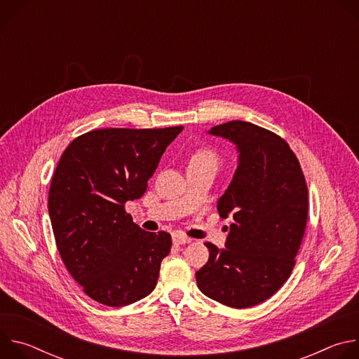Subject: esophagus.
I'll return each instance as SVG.
<instances>
[{"mask_svg":"<svg viewBox=\"0 0 359 359\" xmlns=\"http://www.w3.org/2000/svg\"><path fill=\"white\" fill-rule=\"evenodd\" d=\"M190 241H191L190 237H186L183 234H173V243L175 244H187Z\"/></svg>","mask_w":359,"mask_h":359,"instance_id":"esophagus-1","label":"esophagus"}]
</instances>
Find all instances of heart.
I'll use <instances>...</instances> for the list:
<instances>
[{
    "label": "heart",
    "mask_w": 359,
    "mask_h": 359,
    "mask_svg": "<svg viewBox=\"0 0 359 359\" xmlns=\"http://www.w3.org/2000/svg\"><path fill=\"white\" fill-rule=\"evenodd\" d=\"M191 162H210V163H216V155L209 149H203V150H198V151L194 153L193 158H191Z\"/></svg>",
    "instance_id": "heart-1"
}]
</instances>
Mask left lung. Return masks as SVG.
Segmentation results:
<instances>
[{
    "label": "left lung",
    "instance_id": "8db88e82",
    "mask_svg": "<svg viewBox=\"0 0 359 359\" xmlns=\"http://www.w3.org/2000/svg\"><path fill=\"white\" fill-rule=\"evenodd\" d=\"M230 140L237 169L217 201L233 217L226 247L206 243L209 262L196 273L198 290L231 309L269 299L290 277L309 216V190L288 143L250 122L231 121L209 130Z\"/></svg>",
    "mask_w": 359,
    "mask_h": 359
}]
</instances>
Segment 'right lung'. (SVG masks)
<instances>
[{
  "mask_svg": "<svg viewBox=\"0 0 359 359\" xmlns=\"http://www.w3.org/2000/svg\"><path fill=\"white\" fill-rule=\"evenodd\" d=\"M182 130L97 129L62 153L49 187L50 224L67 270L92 299L125 306L155 290L172 237L142 230L125 203L143 196Z\"/></svg>",
  "mask_w": 359,
  "mask_h": 359,
  "instance_id": "1",
  "label": "right lung"
}]
</instances>
